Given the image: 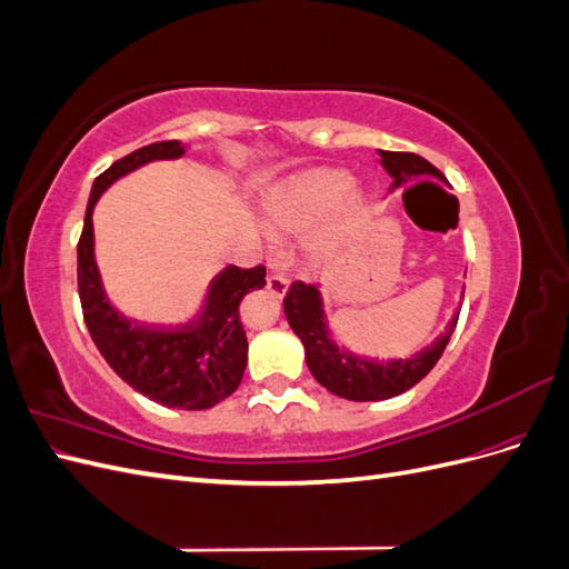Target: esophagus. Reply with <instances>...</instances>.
I'll return each instance as SVG.
<instances>
[{
    "mask_svg": "<svg viewBox=\"0 0 569 569\" xmlns=\"http://www.w3.org/2000/svg\"><path fill=\"white\" fill-rule=\"evenodd\" d=\"M287 289H289V280L284 278V274H270V278H268V291H270L272 297L282 299L287 295Z\"/></svg>",
    "mask_w": 569,
    "mask_h": 569,
    "instance_id": "34e87169",
    "label": "esophagus"
}]
</instances>
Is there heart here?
<instances>
[{"label": "heart", "instance_id": "obj_1", "mask_svg": "<svg viewBox=\"0 0 569 569\" xmlns=\"http://www.w3.org/2000/svg\"><path fill=\"white\" fill-rule=\"evenodd\" d=\"M263 220L272 237L301 234V256L311 266L332 263L363 226L368 194L343 168L318 166L270 187Z\"/></svg>", "mask_w": 569, "mask_h": 569}]
</instances>
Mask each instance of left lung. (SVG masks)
<instances>
[{"instance_id": "1", "label": "left lung", "mask_w": 569, "mask_h": 569, "mask_svg": "<svg viewBox=\"0 0 569 569\" xmlns=\"http://www.w3.org/2000/svg\"><path fill=\"white\" fill-rule=\"evenodd\" d=\"M377 153H380V163L391 176V189L406 187L410 180L418 178H432L449 184L441 170L418 157V153L385 149H377ZM284 316L291 330L303 343L306 366L311 375L327 391L349 401H385L416 387L437 366L458 322L456 313L449 327L418 353L408 358L377 360L356 356L353 351L339 347L335 339H330L320 291L313 284L295 282L289 287L284 297Z\"/></svg>"}]
</instances>
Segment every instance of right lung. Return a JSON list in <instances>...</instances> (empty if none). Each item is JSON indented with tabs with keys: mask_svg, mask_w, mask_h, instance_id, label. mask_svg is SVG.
I'll return each instance as SVG.
<instances>
[{
	"mask_svg": "<svg viewBox=\"0 0 569 569\" xmlns=\"http://www.w3.org/2000/svg\"><path fill=\"white\" fill-rule=\"evenodd\" d=\"M182 153L178 140L149 144L118 159L94 180L78 242V291L90 337L120 380L161 406L206 410L226 401L242 382L249 343L239 320V301L266 287V268H222L192 320L157 325L116 311L94 261L92 213L99 197L132 170L151 161L180 159Z\"/></svg>",
	"mask_w": 569,
	"mask_h": 569,
	"instance_id": "obj_1",
	"label": "right lung"
}]
</instances>
